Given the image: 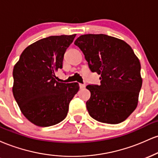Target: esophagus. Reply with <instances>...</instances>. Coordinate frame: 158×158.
<instances>
[{
	"label": "esophagus",
	"instance_id": "obj_1",
	"mask_svg": "<svg viewBox=\"0 0 158 158\" xmlns=\"http://www.w3.org/2000/svg\"><path fill=\"white\" fill-rule=\"evenodd\" d=\"M79 88H80V89H83V88H85V85L79 84Z\"/></svg>",
	"mask_w": 158,
	"mask_h": 158
}]
</instances>
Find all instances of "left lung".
<instances>
[{
    "mask_svg": "<svg viewBox=\"0 0 158 158\" xmlns=\"http://www.w3.org/2000/svg\"><path fill=\"white\" fill-rule=\"evenodd\" d=\"M74 44L85 55L100 85H88L90 97L86 107L90 116L100 123L118 124L137 108L143 79L140 62L123 40L104 34L79 36Z\"/></svg>",
    "mask_w": 158,
    "mask_h": 158,
    "instance_id": "1",
    "label": "left lung"
}]
</instances>
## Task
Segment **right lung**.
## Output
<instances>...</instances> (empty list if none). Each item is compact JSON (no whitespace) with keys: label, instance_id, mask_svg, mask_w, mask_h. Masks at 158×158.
<instances>
[{"label":"right lung","instance_id":"1","mask_svg":"<svg viewBox=\"0 0 158 158\" xmlns=\"http://www.w3.org/2000/svg\"><path fill=\"white\" fill-rule=\"evenodd\" d=\"M76 34L53 35L29 45L13 68L12 93L21 113L40 127L58 124L67 117L69 104L79 89L77 82H59L64 54Z\"/></svg>","mask_w":158,"mask_h":158}]
</instances>
